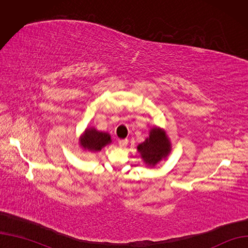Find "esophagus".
Masks as SVG:
<instances>
[{
    "mask_svg": "<svg viewBox=\"0 0 248 248\" xmlns=\"http://www.w3.org/2000/svg\"><path fill=\"white\" fill-rule=\"evenodd\" d=\"M127 144H128L127 140H119V146H120V148H126Z\"/></svg>",
    "mask_w": 248,
    "mask_h": 248,
    "instance_id": "esophagus-1",
    "label": "esophagus"
}]
</instances>
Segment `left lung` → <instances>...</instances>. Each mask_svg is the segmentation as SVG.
Instances as JSON below:
<instances>
[{
  "label": "left lung",
  "instance_id": "8db88e82",
  "mask_svg": "<svg viewBox=\"0 0 248 248\" xmlns=\"http://www.w3.org/2000/svg\"><path fill=\"white\" fill-rule=\"evenodd\" d=\"M140 152L143 160L150 165H155L161 160L162 157H165L169 152V143L165 138L164 133L158 130L157 128L151 130L150 138L146 141L140 143L138 147Z\"/></svg>",
  "mask_w": 248,
  "mask_h": 248
}]
</instances>
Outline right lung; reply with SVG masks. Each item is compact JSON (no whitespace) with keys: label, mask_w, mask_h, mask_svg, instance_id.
I'll return each instance as SVG.
<instances>
[{"label":"right lung","mask_w":248,"mask_h":248,"mask_svg":"<svg viewBox=\"0 0 248 248\" xmlns=\"http://www.w3.org/2000/svg\"><path fill=\"white\" fill-rule=\"evenodd\" d=\"M108 142H110L109 135L95 129H87L81 140L82 146L91 151H99Z\"/></svg>","instance_id":"1"}]
</instances>
